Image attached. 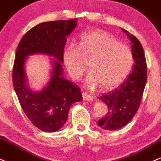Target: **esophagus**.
Wrapping results in <instances>:
<instances>
[{
  "label": "esophagus",
  "instance_id": "1",
  "mask_svg": "<svg viewBox=\"0 0 161 161\" xmlns=\"http://www.w3.org/2000/svg\"><path fill=\"white\" fill-rule=\"evenodd\" d=\"M82 96H83V100H87V101L93 100V96L88 94V93H86V92H84V93H82Z\"/></svg>",
  "mask_w": 161,
  "mask_h": 161
}]
</instances>
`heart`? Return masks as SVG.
I'll list each match as a JSON object with an SVG mask.
<instances>
[{"label": "heart", "instance_id": "heart-1", "mask_svg": "<svg viewBox=\"0 0 161 161\" xmlns=\"http://www.w3.org/2000/svg\"><path fill=\"white\" fill-rule=\"evenodd\" d=\"M65 68L73 80H79L88 69L86 85L103 90L116 87L129 75L134 56L129 46L103 31L86 32L80 37L78 46H69L63 55Z\"/></svg>", "mask_w": 161, "mask_h": 161}]
</instances>
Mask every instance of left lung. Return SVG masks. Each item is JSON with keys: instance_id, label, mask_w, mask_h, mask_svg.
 Returning <instances> with one entry per match:
<instances>
[{"instance_id": "8db88e82", "label": "left lung", "mask_w": 161, "mask_h": 161, "mask_svg": "<svg viewBox=\"0 0 161 161\" xmlns=\"http://www.w3.org/2000/svg\"><path fill=\"white\" fill-rule=\"evenodd\" d=\"M132 43L131 51L134 56V66L131 73L116 90L109 91L98 98L107 105L108 113L98 121L99 126L103 129L113 131L126 125L138 111L147 82V63L143 47L135 36L125 30Z\"/></svg>"}]
</instances>
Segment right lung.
<instances>
[{"mask_svg":"<svg viewBox=\"0 0 161 161\" xmlns=\"http://www.w3.org/2000/svg\"><path fill=\"white\" fill-rule=\"evenodd\" d=\"M77 19L39 23L25 34L18 44L13 70V84L21 107L36 127L47 132L65 124L71 105L83 100L80 88L62 77L66 36L77 26ZM45 53L55 58L51 78L42 91L34 92L27 84L24 64L27 57Z\"/></svg>","mask_w":161,"mask_h":161,"instance_id":"add662e5","label":"right lung"}]
</instances>
